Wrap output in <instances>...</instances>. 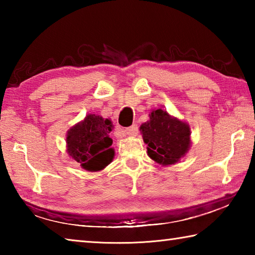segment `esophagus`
<instances>
[{
    "label": "esophagus",
    "mask_w": 255,
    "mask_h": 255,
    "mask_svg": "<svg viewBox=\"0 0 255 255\" xmlns=\"http://www.w3.org/2000/svg\"><path fill=\"white\" fill-rule=\"evenodd\" d=\"M125 133H126V135H128V136L135 137V136H137V133H138V127L136 126V125H132V126L125 129Z\"/></svg>",
    "instance_id": "esophagus-1"
}]
</instances>
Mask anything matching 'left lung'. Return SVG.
Instances as JSON below:
<instances>
[{"label": "left lung", "instance_id": "left-lung-1", "mask_svg": "<svg viewBox=\"0 0 255 255\" xmlns=\"http://www.w3.org/2000/svg\"><path fill=\"white\" fill-rule=\"evenodd\" d=\"M139 130L147 144V155L159 165L178 163L191 147L189 124L162 108L150 111L148 122L141 124Z\"/></svg>", "mask_w": 255, "mask_h": 255}]
</instances>
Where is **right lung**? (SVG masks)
<instances>
[{"label": "right lung", "mask_w": 255, "mask_h": 255, "mask_svg": "<svg viewBox=\"0 0 255 255\" xmlns=\"http://www.w3.org/2000/svg\"><path fill=\"white\" fill-rule=\"evenodd\" d=\"M114 128L110 119L89 114L71 127L66 133V150L82 169L89 172L102 171L115 156L109 136Z\"/></svg>", "instance_id": "add662e5"}]
</instances>
